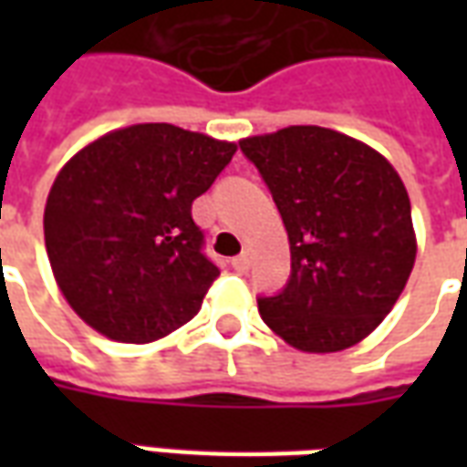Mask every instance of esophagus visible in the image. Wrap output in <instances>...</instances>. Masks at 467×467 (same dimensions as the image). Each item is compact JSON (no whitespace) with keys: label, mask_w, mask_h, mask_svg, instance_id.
Here are the masks:
<instances>
[{"label":"esophagus","mask_w":467,"mask_h":467,"mask_svg":"<svg viewBox=\"0 0 467 467\" xmlns=\"http://www.w3.org/2000/svg\"><path fill=\"white\" fill-rule=\"evenodd\" d=\"M233 267L237 270V273H247L250 270V254H237V257H233Z\"/></svg>","instance_id":"1"}]
</instances>
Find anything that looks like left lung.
Segmentation results:
<instances>
[{"label":"left lung","mask_w":467,"mask_h":467,"mask_svg":"<svg viewBox=\"0 0 467 467\" xmlns=\"http://www.w3.org/2000/svg\"><path fill=\"white\" fill-rule=\"evenodd\" d=\"M240 150L290 240L287 283L257 297L265 325L305 352L360 343L390 313L415 263L402 180L372 147L313 124L247 137Z\"/></svg>","instance_id":"8db88e82"}]
</instances>
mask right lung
<instances>
[{
	"label": "right lung",
	"instance_id": "obj_1",
	"mask_svg": "<svg viewBox=\"0 0 467 467\" xmlns=\"http://www.w3.org/2000/svg\"><path fill=\"white\" fill-rule=\"evenodd\" d=\"M234 150L174 124H132L62 167L45 207L47 254L67 303L97 333L152 343L197 315L220 270L192 202Z\"/></svg>",
	"mask_w": 467,
	"mask_h": 467
}]
</instances>
